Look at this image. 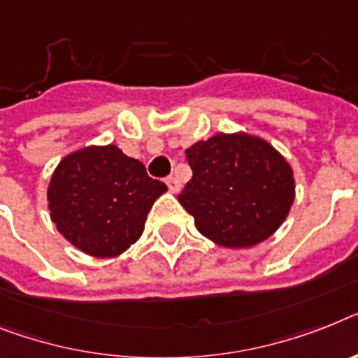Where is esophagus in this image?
Wrapping results in <instances>:
<instances>
[{"mask_svg":"<svg viewBox=\"0 0 358 358\" xmlns=\"http://www.w3.org/2000/svg\"><path fill=\"white\" fill-rule=\"evenodd\" d=\"M165 184H167V187H169L171 191H173V193H178L180 187H182V185H180V182H178V178H176V176H169V178L165 180Z\"/></svg>","mask_w":358,"mask_h":358,"instance_id":"obj_1","label":"esophagus"}]
</instances>
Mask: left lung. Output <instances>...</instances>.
Returning a JSON list of instances; mask_svg holds the SVG:
<instances>
[{
	"mask_svg": "<svg viewBox=\"0 0 358 358\" xmlns=\"http://www.w3.org/2000/svg\"><path fill=\"white\" fill-rule=\"evenodd\" d=\"M193 178L178 202L222 248H253L275 233L295 200L293 169L262 138L215 134L185 151Z\"/></svg>",
	"mask_w": 358,
	"mask_h": 358,
	"instance_id": "obj_1",
	"label": "left lung"
}]
</instances>
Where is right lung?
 Wrapping results in <instances>:
<instances>
[{"instance_id":"right-lung-1","label":"right lung","mask_w":358,"mask_h":358,"mask_svg":"<svg viewBox=\"0 0 358 358\" xmlns=\"http://www.w3.org/2000/svg\"><path fill=\"white\" fill-rule=\"evenodd\" d=\"M165 191L142 162L116 145H91L59 162L47 200L50 220L74 248L113 258L142 236L147 213Z\"/></svg>"}]
</instances>
